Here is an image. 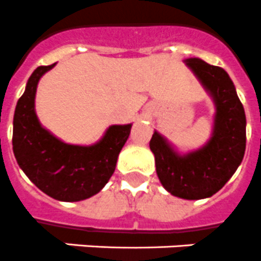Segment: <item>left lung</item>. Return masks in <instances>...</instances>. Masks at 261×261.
I'll return each instance as SVG.
<instances>
[{
  "label": "left lung",
  "instance_id": "1",
  "mask_svg": "<svg viewBox=\"0 0 261 261\" xmlns=\"http://www.w3.org/2000/svg\"><path fill=\"white\" fill-rule=\"evenodd\" d=\"M183 62L214 103L211 134L199 148L180 151L155 130L150 150L155 156L158 178L166 191L186 200H199L216 194L242 163L247 120L235 85L224 69L196 57Z\"/></svg>",
  "mask_w": 261,
  "mask_h": 261
}]
</instances>
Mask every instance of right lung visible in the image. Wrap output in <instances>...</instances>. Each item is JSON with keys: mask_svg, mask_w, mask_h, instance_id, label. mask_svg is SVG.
I'll use <instances>...</instances> for the list:
<instances>
[{"mask_svg": "<svg viewBox=\"0 0 261 261\" xmlns=\"http://www.w3.org/2000/svg\"><path fill=\"white\" fill-rule=\"evenodd\" d=\"M56 66L37 67L17 102L13 119V152L19 168L42 192L60 201H80L102 190L115 171L133 123L111 124L93 144L61 141L41 124L36 113L39 80Z\"/></svg>", "mask_w": 261, "mask_h": 261, "instance_id": "obj_1", "label": "right lung"}]
</instances>
